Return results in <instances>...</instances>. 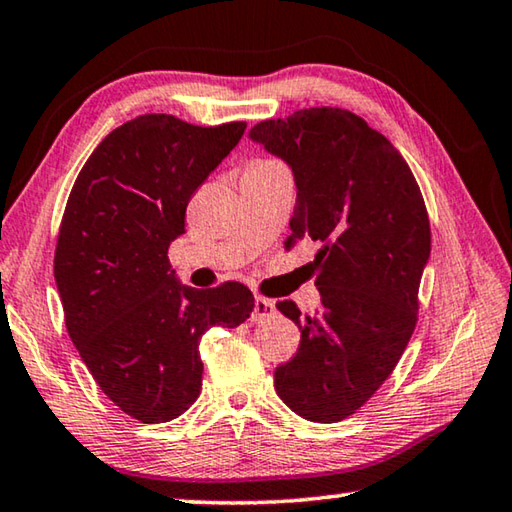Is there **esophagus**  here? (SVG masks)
Here are the masks:
<instances>
[{
  "instance_id": "obj_1",
  "label": "esophagus",
  "mask_w": 512,
  "mask_h": 512,
  "mask_svg": "<svg viewBox=\"0 0 512 512\" xmlns=\"http://www.w3.org/2000/svg\"><path fill=\"white\" fill-rule=\"evenodd\" d=\"M271 316H275V302L268 300V298L257 296L255 298L253 316H250V320H253V323H262V320H268Z\"/></svg>"
}]
</instances>
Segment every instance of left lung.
<instances>
[{"mask_svg":"<svg viewBox=\"0 0 512 512\" xmlns=\"http://www.w3.org/2000/svg\"><path fill=\"white\" fill-rule=\"evenodd\" d=\"M248 137L293 171L287 248L318 244L316 314L277 302L300 345L275 368V391L300 418L339 422L375 395L411 339L431 253L427 207L400 151L348 110H298Z\"/></svg>","mask_w":512,"mask_h":512,"instance_id":"left-lung-1","label":"left lung"}]
</instances>
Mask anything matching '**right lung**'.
Masks as SVG:
<instances>
[{"mask_svg": "<svg viewBox=\"0 0 512 512\" xmlns=\"http://www.w3.org/2000/svg\"><path fill=\"white\" fill-rule=\"evenodd\" d=\"M244 131V121L131 119L92 151L67 198L54 277L69 339L101 391L144 424L196 402L201 336L241 325L255 307L239 282L187 287L167 257L185 232L189 198Z\"/></svg>", "mask_w": 512, "mask_h": 512, "instance_id": "obj_1", "label": "right lung"}]
</instances>
